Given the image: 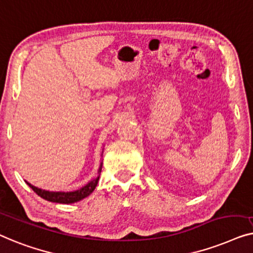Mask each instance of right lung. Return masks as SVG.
Wrapping results in <instances>:
<instances>
[{"mask_svg":"<svg viewBox=\"0 0 253 253\" xmlns=\"http://www.w3.org/2000/svg\"><path fill=\"white\" fill-rule=\"evenodd\" d=\"M103 155V151H102ZM102 165H103V161L99 164L97 174L98 175L94 177V179L90 180L87 184H84V187L79 188V189L73 190V191H50V190H44L41 189V188H38L31 184L27 181H25L28 186H30L32 189L34 190L35 194H38L39 196L42 197L45 201L52 202V203H59V204H72V203H77L81 201V199L86 198L89 196V195L95 190L96 186H97L98 180H99V174H101L102 170Z\"/></svg>","mask_w":253,"mask_h":253,"instance_id":"obj_1","label":"right lung"}]
</instances>
